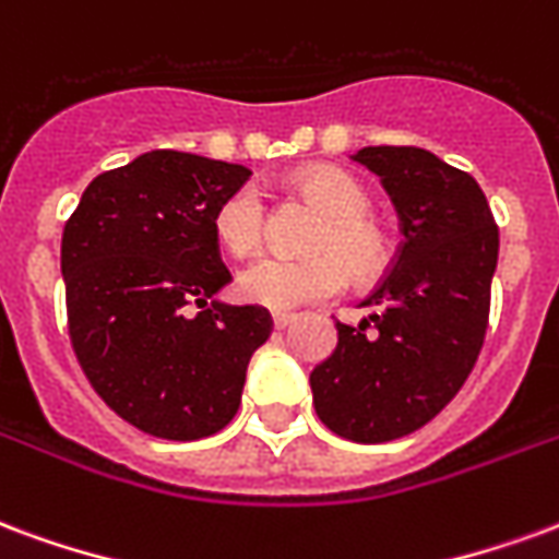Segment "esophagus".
Wrapping results in <instances>:
<instances>
[{
    "mask_svg": "<svg viewBox=\"0 0 559 559\" xmlns=\"http://www.w3.org/2000/svg\"><path fill=\"white\" fill-rule=\"evenodd\" d=\"M292 321H295V316H292V312H274V328L276 330H285L288 324H292Z\"/></svg>",
    "mask_w": 559,
    "mask_h": 559,
    "instance_id": "esophagus-1",
    "label": "esophagus"
}]
</instances>
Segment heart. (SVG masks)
<instances>
[{
  "instance_id": "heart-1",
  "label": "heart",
  "mask_w": 559,
  "mask_h": 559,
  "mask_svg": "<svg viewBox=\"0 0 559 559\" xmlns=\"http://www.w3.org/2000/svg\"><path fill=\"white\" fill-rule=\"evenodd\" d=\"M300 193L328 211L312 238L316 255L288 259L264 255L238 274V295L267 309H295L342 295L354 276L372 280L390 264V240L369 217L372 199L354 175L342 169H309L300 178ZM264 202L259 190L240 187L214 211V238L223 250L243 259L262 247Z\"/></svg>"
}]
</instances>
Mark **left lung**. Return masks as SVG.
Here are the masks:
<instances>
[{
  "mask_svg": "<svg viewBox=\"0 0 559 559\" xmlns=\"http://www.w3.org/2000/svg\"><path fill=\"white\" fill-rule=\"evenodd\" d=\"M369 166L393 199L405 240L357 328L312 369L316 414L340 438L384 443L438 417L462 390L486 342L497 223L474 178L431 151L372 145Z\"/></svg>",
  "mask_w": 559,
  "mask_h": 559,
  "instance_id": "left-lung-1",
  "label": "left lung"
}]
</instances>
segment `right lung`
<instances>
[{"mask_svg":"<svg viewBox=\"0 0 559 559\" xmlns=\"http://www.w3.org/2000/svg\"><path fill=\"white\" fill-rule=\"evenodd\" d=\"M247 166L148 151L97 175L62 231L68 333L88 384L118 417L166 441H199L238 414L264 307L214 300L231 274L214 211Z\"/></svg>","mask_w":559,"mask_h":559,"instance_id":"1","label":"right lung"}]
</instances>
